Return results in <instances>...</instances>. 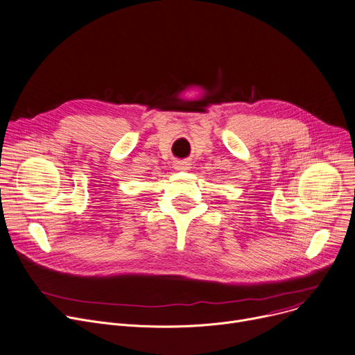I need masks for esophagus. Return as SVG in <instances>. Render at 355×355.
<instances>
[{"label":"esophagus","mask_w":355,"mask_h":355,"mask_svg":"<svg viewBox=\"0 0 355 355\" xmlns=\"http://www.w3.org/2000/svg\"><path fill=\"white\" fill-rule=\"evenodd\" d=\"M175 169H176V171H180V172H186V171L190 169V165H189L187 162L179 160V162H175Z\"/></svg>","instance_id":"34e87169"}]
</instances>
